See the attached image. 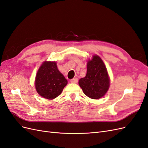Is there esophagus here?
I'll list each match as a JSON object with an SVG mask.
<instances>
[{
    "label": "esophagus",
    "mask_w": 148,
    "mask_h": 148,
    "mask_svg": "<svg viewBox=\"0 0 148 148\" xmlns=\"http://www.w3.org/2000/svg\"><path fill=\"white\" fill-rule=\"evenodd\" d=\"M70 82L73 83H77L78 82V78H74L73 79H70Z\"/></svg>",
    "instance_id": "esophagus-1"
}]
</instances>
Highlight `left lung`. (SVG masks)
Listing matches in <instances>:
<instances>
[{"label":"left lung","instance_id":"left-lung-1","mask_svg":"<svg viewBox=\"0 0 148 148\" xmlns=\"http://www.w3.org/2000/svg\"><path fill=\"white\" fill-rule=\"evenodd\" d=\"M110 80L106 67L101 58L94 56L87 64L86 77L79 80V86L84 95L94 99L105 95L108 90Z\"/></svg>","mask_w":148,"mask_h":148}]
</instances>
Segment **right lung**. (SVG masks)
<instances>
[{"instance_id":"add662e5","label":"right lung","mask_w":148,"mask_h":148,"mask_svg":"<svg viewBox=\"0 0 148 148\" xmlns=\"http://www.w3.org/2000/svg\"><path fill=\"white\" fill-rule=\"evenodd\" d=\"M66 84L67 80L58 70L55 62H44L36 76V91L47 99L59 96Z\"/></svg>"}]
</instances>
